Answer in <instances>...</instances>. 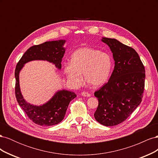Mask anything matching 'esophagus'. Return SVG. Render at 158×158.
<instances>
[{"mask_svg":"<svg viewBox=\"0 0 158 158\" xmlns=\"http://www.w3.org/2000/svg\"><path fill=\"white\" fill-rule=\"evenodd\" d=\"M81 95H82V96L84 97H90V94H89L88 92H83L81 93Z\"/></svg>","mask_w":158,"mask_h":158,"instance_id":"34e87169","label":"esophagus"}]
</instances>
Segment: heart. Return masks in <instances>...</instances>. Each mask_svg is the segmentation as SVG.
<instances>
[{"label": "heart", "mask_w": 158, "mask_h": 158, "mask_svg": "<svg viewBox=\"0 0 158 158\" xmlns=\"http://www.w3.org/2000/svg\"><path fill=\"white\" fill-rule=\"evenodd\" d=\"M113 68L111 56L107 52L90 47H82L71 55L70 63L64 65V73L70 82L78 87L85 80L94 87H99L106 83Z\"/></svg>", "instance_id": "heart-1"}]
</instances>
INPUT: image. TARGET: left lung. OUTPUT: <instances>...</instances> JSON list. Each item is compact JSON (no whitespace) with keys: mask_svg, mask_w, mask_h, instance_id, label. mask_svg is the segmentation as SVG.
<instances>
[{"mask_svg":"<svg viewBox=\"0 0 158 158\" xmlns=\"http://www.w3.org/2000/svg\"><path fill=\"white\" fill-rule=\"evenodd\" d=\"M113 53L114 70L108 82L94 95L99 101L94 117L106 127L118 125L131 115L142 102L145 69L132 47L116 39L102 37Z\"/></svg>","mask_w":158,"mask_h":158,"instance_id":"8db88e82","label":"left lung"}]
</instances>
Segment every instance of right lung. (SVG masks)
Masks as SVG:
<instances>
[{
    "instance_id": "add662e5",
    "label": "right lung",
    "mask_w": 158,
    "mask_h": 158,
    "mask_svg": "<svg viewBox=\"0 0 158 158\" xmlns=\"http://www.w3.org/2000/svg\"><path fill=\"white\" fill-rule=\"evenodd\" d=\"M66 40L46 41L28 49L18 63L15 70V94L17 102L28 118L41 126L55 125L63 120L69 105L76 97L74 92L66 89L58 90L48 102L35 106L26 101L20 87V73L25 64L33 60H46L61 69V62L65 53L63 47Z\"/></svg>"
}]
</instances>
